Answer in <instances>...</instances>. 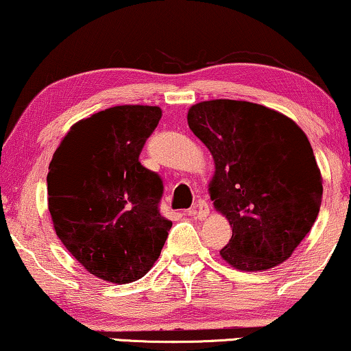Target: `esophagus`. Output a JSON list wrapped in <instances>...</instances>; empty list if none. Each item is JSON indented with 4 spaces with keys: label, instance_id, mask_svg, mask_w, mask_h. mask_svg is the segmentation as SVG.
I'll return each mask as SVG.
<instances>
[{
    "label": "esophagus",
    "instance_id": "34e87169",
    "mask_svg": "<svg viewBox=\"0 0 351 351\" xmlns=\"http://www.w3.org/2000/svg\"><path fill=\"white\" fill-rule=\"evenodd\" d=\"M188 215L199 218V220H204V218L209 215V206H207L206 201H197L196 204H193V207L186 210Z\"/></svg>",
    "mask_w": 351,
    "mask_h": 351
}]
</instances>
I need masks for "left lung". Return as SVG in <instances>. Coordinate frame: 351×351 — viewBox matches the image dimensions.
I'll use <instances>...</instances> for the list:
<instances>
[{
    "label": "left lung",
    "instance_id": "1",
    "mask_svg": "<svg viewBox=\"0 0 351 351\" xmlns=\"http://www.w3.org/2000/svg\"><path fill=\"white\" fill-rule=\"evenodd\" d=\"M186 120L212 154L209 195L232 228L223 260L247 272L287 261L322 206V172L306 133L289 117L248 101H202Z\"/></svg>",
    "mask_w": 351,
    "mask_h": 351
}]
</instances>
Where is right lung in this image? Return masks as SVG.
<instances>
[{
    "label": "right lung",
    "instance_id": "right-lung-1",
    "mask_svg": "<svg viewBox=\"0 0 351 351\" xmlns=\"http://www.w3.org/2000/svg\"><path fill=\"white\" fill-rule=\"evenodd\" d=\"M158 106H115L71 126L50 161L47 201L55 232L90 274L139 280L154 267L172 223L160 215L163 182L139 155Z\"/></svg>",
    "mask_w": 351,
    "mask_h": 351
}]
</instances>
